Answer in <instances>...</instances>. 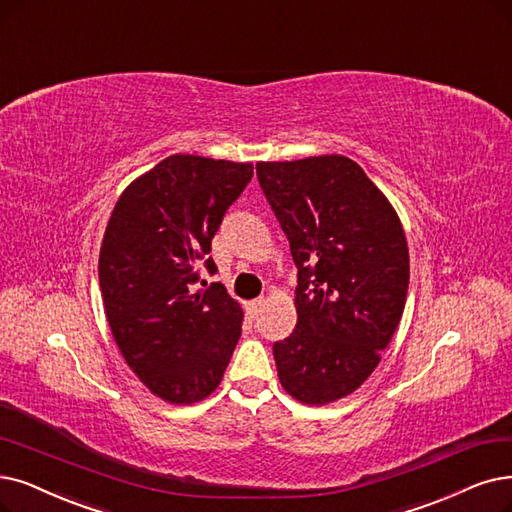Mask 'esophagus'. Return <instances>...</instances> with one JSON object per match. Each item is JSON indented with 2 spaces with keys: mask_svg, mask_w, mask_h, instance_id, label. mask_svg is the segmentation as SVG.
Returning <instances> with one entry per match:
<instances>
[{
  "mask_svg": "<svg viewBox=\"0 0 512 512\" xmlns=\"http://www.w3.org/2000/svg\"><path fill=\"white\" fill-rule=\"evenodd\" d=\"M262 306H264V298H256V300L248 302V306H245V309H248L250 317H258L260 311H262Z\"/></svg>",
  "mask_w": 512,
  "mask_h": 512,
  "instance_id": "obj_1",
  "label": "esophagus"
}]
</instances>
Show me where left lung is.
<instances>
[{"instance_id":"1","label":"left lung","mask_w":512,"mask_h":512,"mask_svg":"<svg viewBox=\"0 0 512 512\" xmlns=\"http://www.w3.org/2000/svg\"><path fill=\"white\" fill-rule=\"evenodd\" d=\"M298 269L294 332L273 344L294 399L321 405L359 388L403 315L410 254L388 199L349 157L256 163Z\"/></svg>"}]
</instances>
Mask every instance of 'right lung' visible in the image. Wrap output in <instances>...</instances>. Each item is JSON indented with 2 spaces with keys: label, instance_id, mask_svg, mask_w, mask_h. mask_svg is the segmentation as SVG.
Returning <instances> with one entry per match:
<instances>
[{
  "label": "right lung",
  "instance_id": "obj_1",
  "mask_svg": "<svg viewBox=\"0 0 512 512\" xmlns=\"http://www.w3.org/2000/svg\"><path fill=\"white\" fill-rule=\"evenodd\" d=\"M254 176L252 163L172 155L121 193L102 239L98 279L130 370L170 403L220 384L241 336V309L214 275L212 237Z\"/></svg>",
  "mask_w": 512,
  "mask_h": 512
}]
</instances>
